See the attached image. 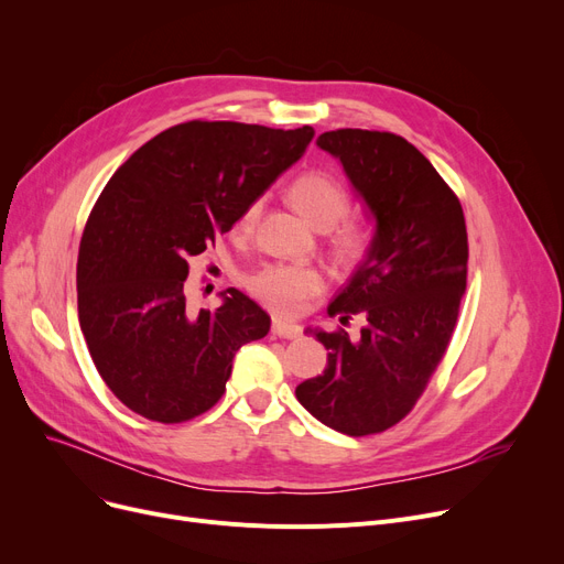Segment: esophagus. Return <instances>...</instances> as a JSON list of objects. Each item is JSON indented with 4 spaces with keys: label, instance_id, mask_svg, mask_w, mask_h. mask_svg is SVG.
<instances>
[{
    "label": "esophagus",
    "instance_id": "esophagus-1",
    "mask_svg": "<svg viewBox=\"0 0 564 564\" xmlns=\"http://www.w3.org/2000/svg\"><path fill=\"white\" fill-rule=\"evenodd\" d=\"M272 334L276 338H288V340H294L302 336V327H297V324H290V322H283V319H274L272 322Z\"/></svg>",
    "mask_w": 564,
    "mask_h": 564
}]
</instances>
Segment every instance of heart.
I'll return each instance as SVG.
<instances>
[{"label": "heart", "instance_id": "b5f03b06", "mask_svg": "<svg viewBox=\"0 0 564 564\" xmlns=\"http://www.w3.org/2000/svg\"><path fill=\"white\" fill-rule=\"evenodd\" d=\"M288 198L297 210L319 230L334 228L349 213V192L345 185L327 171L311 169L292 177L288 185ZM260 215V203H249L235 221V232L249 235L256 228ZM375 242V230L370 224L349 219L343 221L334 237L332 247L340 262H359L368 256ZM324 288L322 274L308 264L274 262L262 267L249 279V290L253 297L279 315H300L306 311L308 302L317 297Z\"/></svg>", "mask_w": 564, "mask_h": 564}]
</instances>
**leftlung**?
<instances>
[{"label": "left lung", "instance_id": "8db88e82", "mask_svg": "<svg viewBox=\"0 0 564 564\" xmlns=\"http://www.w3.org/2000/svg\"><path fill=\"white\" fill-rule=\"evenodd\" d=\"M317 145L343 162L377 230L329 304L343 324L361 313V336L315 332L329 349L327 368L294 393L319 423L368 436L416 406L451 345L466 290V221L457 194L400 134L343 128L319 134Z\"/></svg>", "mask_w": 564, "mask_h": 564}]
</instances>
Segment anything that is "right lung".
<instances>
[{
  "label": "right lung",
  "mask_w": 564,
  "mask_h": 564,
  "mask_svg": "<svg viewBox=\"0 0 564 564\" xmlns=\"http://www.w3.org/2000/svg\"><path fill=\"white\" fill-rule=\"evenodd\" d=\"M315 130L235 121L173 126L116 169L84 226L77 313L107 389L139 416L173 425L213 409L245 343L270 315L240 290L187 308L189 260L232 228Z\"/></svg>",
  "instance_id": "obj_1"
}]
</instances>
